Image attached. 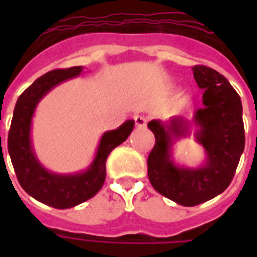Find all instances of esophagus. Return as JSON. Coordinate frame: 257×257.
I'll return each mask as SVG.
<instances>
[{
	"label": "esophagus",
	"mask_w": 257,
	"mask_h": 257,
	"mask_svg": "<svg viewBox=\"0 0 257 257\" xmlns=\"http://www.w3.org/2000/svg\"><path fill=\"white\" fill-rule=\"evenodd\" d=\"M133 120H135V124H136L137 126H140V128H143V126L147 125V117L141 116V114H135V116H133Z\"/></svg>",
	"instance_id": "1"
}]
</instances>
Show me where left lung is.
Here are the masks:
<instances>
[{
	"mask_svg": "<svg viewBox=\"0 0 257 257\" xmlns=\"http://www.w3.org/2000/svg\"><path fill=\"white\" fill-rule=\"evenodd\" d=\"M197 85L203 89L204 106L195 113L196 140L203 145L207 160L199 168L176 165L172 145L189 133L180 117L169 124L148 122L155 145L147 165L152 187L160 195L184 207H195L223 193L231 184L245 147L243 105L240 96L223 74L205 65L192 68Z\"/></svg>",
	"mask_w": 257,
	"mask_h": 257,
	"instance_id": "8db88e82",
	"label": "left lung"
}]
</instances>
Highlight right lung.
Listing matches in <instances>:
<instances>
[{
  "mask_svg": "<svg viewBox=\"0 0 257 257\" xmlns=\"http://www.w3.org/2000/svg\"><path fill=\"white\" fill-rule=\"evenodd\" d=\"M81 72L82 66H73L69 69H54L37 78L18 97L8 135L10 160L22 189L38 201L57 209L76 207L100 191L106 176L105 164L109 153L128 139L135 125L129 120L120 128L105 132L96 157L86 171L76 175H57L44 168L32 148L30 126L34 109L54 86L77 77Z\"/></svg>",
  "mask_w": 257,
  "mask_h": 257,
  "instance_id": "1",
  "label": "right lung"
}]
</instances>
